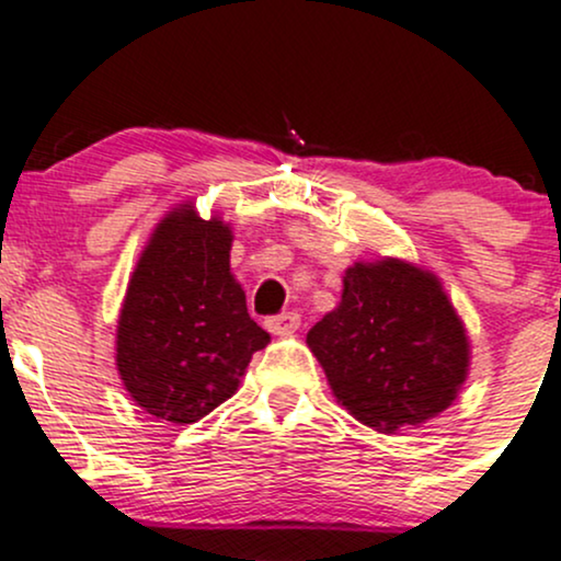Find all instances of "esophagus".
I'll return each mask as SVG.
<instances>
[{
	"label": "esophagus",
	"instance_id": "obj_1",
	"mask_svg": "<svg viewBox=\"0 0 561 561\" xmlns=\"http://www.w3.org/2000/svg\"><path fill=\"white\" fill-rule=\"evenodd\" d=\"M268 332L276 334V337H289L293 332H298L300 327V317L295 311H285V313H276V317L266 319Z\"/></svg>",
	"mask_w": 561,
	"mask_h": 561
}]
</instances>
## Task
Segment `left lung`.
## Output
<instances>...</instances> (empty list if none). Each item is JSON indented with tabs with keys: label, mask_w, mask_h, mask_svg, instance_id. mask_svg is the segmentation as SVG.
<instances>
[{
	"label": "left lung",
	"mask_w": 561,
	"mask_h": 561,
	"mask_svg": "<svg viewBox=\"0 0 561 561\" xmlns=\"http://www.w3.org/2000/svg\"><path fill=\"white\" fill-rule=\"evenodd\" d=\"M306 343L337 403L388 435L443 414L472 358L440 279L401 259L353 263L337 308L311 327Z\"/></svg>",
	"instance_id": "1"
}]
</instances>
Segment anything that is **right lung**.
I'll return each instance as SVG.
<instances>
[{
    "instance_id": "obj_1",
    "label": "right lung",
    "mask_w": 561,
    "mask_h": 561,
    "mask_svg": "<svg viewBox=\"0 0 561 561\" xmlns=\"http://www.w3.org/2000/svg\"><path fill=\"white\" fill-rule=\"evenodd\" d=\"M231 227L199 218L195 203L169 210L128 279L115 366L134 403L171 424H192L240 388L268 332L248 313L229 268Z\"/></svg>"
}]
</instances>
